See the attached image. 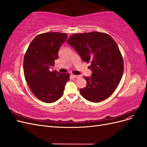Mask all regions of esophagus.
<instances>
[{
	"mask_svg": "<svg viewBox=\"0 0 147 147\" xmlns=\"http://www.w3.org/2000/svg\"><path fill=\"white\" fill-rule=\"evenodd\" d=\"M72 77L75 78H78L80 77H81L80 75H72Z\"/></svg>",
	"mask_w": 147,
	"mask_h": 147,
	"instance_id": "1",
	"label": "esophagus"
}]
</instances>
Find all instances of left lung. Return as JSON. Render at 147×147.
I'll return each instance as SVG.
<instances>
[{
  "label": "left lung",
  "instance_id": "obj_1",
  "mask_svg": "<svg viewBox=\"0 0 147 147\" xmlns=\"http://www.w3.org/2000/svg\"><path fill=\"white\" fill-rule=\"evenodd\" d=\"M67 43L82 59L91 63L90 77H84L87 85L80 90L84 99L99 102L108 98L122 78L124 63L117 43L107 34L91 32L71 35Z\"/></svg>",
  "mask_w": 147,
  "mask_h": 147
}]
</instances>
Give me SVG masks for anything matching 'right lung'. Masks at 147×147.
Here are the masks:
<instances>
[{
	"mask_svg": "<svg viewBox=\"0 0 147 147\" xmlns=\"http://www.w3.org/2000/svg\"><path fill=\"white\" fill-rule=\"evenodd\" d=\"M67 34L56 32L39 34L31 42L24 57L26 81L33 94L46 103H53L63 96L69 74L50 70L58 58V51Z\"/></svg>",
	"mask_w": 147,
	"mask_h": 147,
	"instance_id": "obj_1",
	"label": "right lung"
}]
</instances>
